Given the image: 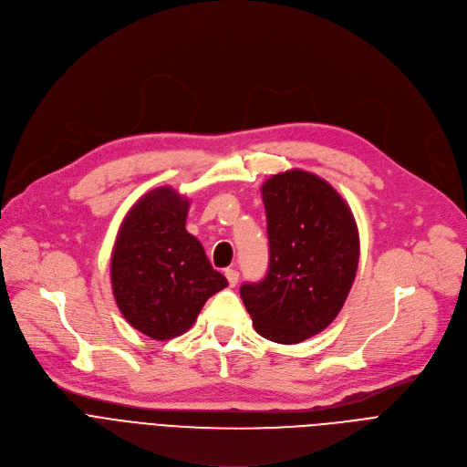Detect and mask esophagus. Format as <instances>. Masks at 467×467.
<instances>
[{"mask_svg": "<svg viewBox=\"0 0 467 467\" xmlns=\"http://www.w3.org/2000/svg\"><path fill=\"white\" fill-rule=\"evenodd\" d=\"M225 277H227V281H229V285L231 286H236V283H238V279H240V274L236 272V270H225Z\"/></svg>", "mask_w": 467, "mask_h": 467, "instance_id": "obj_1", "label": "esophagus"}]
</instances>
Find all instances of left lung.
Returning <instances> with one entry per match:
<instances>
[{"label": "left lung", "instance_id": "1", "mask_svg": "<svg viewBox=\"0 0 467 467\" xmlns=\"http://www.w3.org/2000/svg\"><path fill=\"white\" fill-rule=\"evenodd\" d=\"M260 192L270 268L240 296L260 337L299 344L342 310L358 268V229L342 195L310 171L277 173Z\"/></svg>", "mask_w": 467, "mask_h": 467}]
</instances>
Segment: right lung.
<instances>
[{"instance_id": "add662e5", "label": "right lung", "mask_w": 467, "mask_h": 467, "mask_svg": "<svg viewBox=\"0 0 467 467\" xmlns=\"http://www.w3.org/2000/svg\"><path fill=\"white\" fill-rule=\"evenodd\" d=\"M190 199L161 186L130 207L110 258V283L123 317L153 340L186 332L211 296L229 283L186 231Z\"/></svg>"}]
</instances>
